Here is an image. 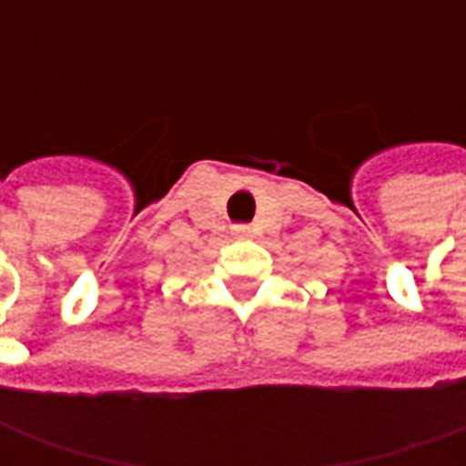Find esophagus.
<instances>
[{
  "mask_svg": "<svg viewBox=\"0 0 466 466\" xmlns=\"http://www.w3.org/2000/svg\"><path fill=\"white\" fill-rule=\"evenodd\" d=\"M234 237H252V229L249 227H244V224H239V227H234Z\"/></svg>",
  "mask_w": 466,
  "mask_h": 466,
  "instance_id": "obj_1",
  "label": "esophagus"
}]
</instances>
